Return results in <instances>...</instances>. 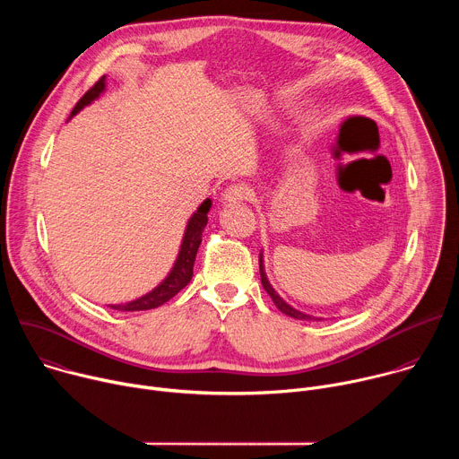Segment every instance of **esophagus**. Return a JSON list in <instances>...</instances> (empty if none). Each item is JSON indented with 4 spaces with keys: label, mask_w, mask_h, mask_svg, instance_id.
Wrapping results in <instances>:
<instances>
[{
    "label": "esophagus",
    "mask_w": 459,
    "mask_h": 459,
    "mask_svg": "<svg viewBox=\"0 0 459 459\" xmlns=\"http://www.w3.org/2000/svg\"><path fill=\"white\" fill-rule=\"evenodd\" d=\"M250 195H252V190H250L247 185H230V186L223 192L221 200H223V204L232 205V204H241V202L248 200Z\"/></svg>",
    "instance_id": "esophagus-1"
}]
</instances>
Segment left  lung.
<instances>
[{"mask_svg":"<svg viewBox=\"0 0 459 459\" xmlns=\"http://www.w3.org/2000/svg\"><path fill=\"white\" fill-rule=\"evenodd\" d=\"M259 276H261V285H264V289L267 290V294L273 298L274 305H276L283 314H287V316H290V317H294V319H305V321H319V319H321V317H316V316H310V314H305V312L294 308L292 305H289V303L274 290V287L271 285V281H269V278H267V273H265L264 250L259 252Z\"/></svg>","mask_w":459,"mask_h":459,"instance_id":"left-lung-1","label":"left lung"}]
</instances>
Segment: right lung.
I'll list each match as a JSON object with an SVG mask.
<instances>
[{"mask_svg":"<svg viewBox=\"0 0 459 459\" xmlns=\"http://www.w3.org/2000/svg\"><path fill=\"white\" fill-rule=\"evenodd\" d=\"M107 89V80L105 76L76 103V107L73 108V116H76L80 110H83L85 107H89L92 101H96ZM69 117V119H71ZM212 207V200H205L198 211H195L190 220L186 221L185 232H183V239L179 245V252L178 257L174 261V265L170 269V273L167 274V278L154 287L151 292L143 294L138 299H133L128 303H119V305H108L114 310H123V312H136V310H151L156 308L163 303H167L172 296H176L183 287L188 285V281L192 280V269H194V261H195V254H198L200 243H202V234L204 229L207 227V214Z\"/></svg>","mask_w":459,"mask_h":459,"instance_id":"obj_1","label":"right lung"}]
</instances>
